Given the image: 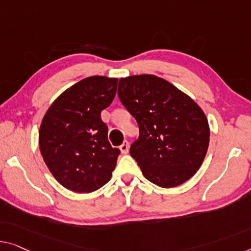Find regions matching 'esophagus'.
Wrapping results in <instances>:
<instances>
[{"label": "esophagus", "instance_id": "1", "mask_svg": "<svg viewBox=\"0 0 251 251\" xmlns=\"http://www.w3.org/2000/svg\"><path fill=\"white\" fill-rule=\"evenodd\" d=\"M128 149H129V144L127 141L123 142V144L119 147V150H121V152L123 154H126V153H128Z\"/></svg>", "mask_w": 251, "mask_h": 251}]
</instances>
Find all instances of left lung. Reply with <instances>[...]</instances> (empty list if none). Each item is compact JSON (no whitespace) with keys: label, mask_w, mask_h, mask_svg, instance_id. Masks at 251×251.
<instances>
[{"label":"left lung","mask_w":251,"mask_h":251,"mask_svg":"<svg viewBox=\"0 0 251 251\" xmlns=\"http://www.w3.org/2000/svg\"><path fill=\"white\" fill-rule=\"evenodd\" d=\"M118 97L140 128L129 153L144 177L163 188L192 178L209 143L207 118L201 107L175 85L151 74L121 78Z\"/></svg>","instance_id":"1"}]
</instances>
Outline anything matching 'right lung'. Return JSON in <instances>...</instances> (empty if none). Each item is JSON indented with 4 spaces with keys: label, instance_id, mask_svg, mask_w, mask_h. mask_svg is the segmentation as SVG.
I'll list each match as a JSON object with an SVG mask.
<instances>
[{
    "label": "right lung",
    "instance_id": "add662e5",
    "mask_svg": "<svg viewBox=\"0 0 251 251\" xmlns=\"http://www.w3.org/2000/svg\"><path fill=\"white\" fill-rule=\"evenodd\" d=\"M117 78L89 76L65 90L45 114L39 148L62 186L91 193L110 180L119 149L108 141L101 111L113 102Z\"/></svg>",
    "mask_w": 251,
    "mask_h": 251
}]
</instances>
